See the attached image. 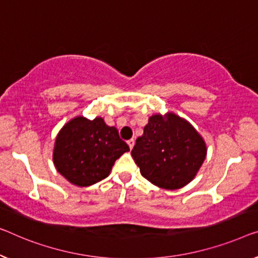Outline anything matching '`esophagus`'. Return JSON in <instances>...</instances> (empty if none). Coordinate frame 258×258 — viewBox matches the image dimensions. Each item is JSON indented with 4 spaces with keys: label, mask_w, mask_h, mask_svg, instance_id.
<instances>
[{
    "label": "esophagus",
    "mask_w": 258,
    "mask_h": 258,
    "mask_svg": "<svg viewBox=\"0 0 258 258\" xmlns=\"http://www.w3.org/2000/svg\"><path fill=\"white\" fill-rule=\"evenodd\" d=\"M134 144H136V140H134V139H131V140L127 141V145H128L130 149H132L134 147Z\"/></svg>",
    "instance_id": "obj_1"
}]
</instances>
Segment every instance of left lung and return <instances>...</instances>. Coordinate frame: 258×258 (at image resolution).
Instances as JSON below:
<instances>
[{
    "label": "left lung",
    "instance_id": "8db88e82",
    "mask_svg": "<svg viewBox=\"0 0 258 258\" xmlns=\"http://www.w3.org/2000/svg\"><path fill=\"white\" fill-rule=\"evenodd\" d=\"M131 154L146 179L162 189L177 190L196 177L207 148L186 119L167 112L149 117Z\"/></svg>",
    "mask_w": 258,
    "mask_h": 258
}]
</instances>
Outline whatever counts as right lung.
Wrapping results in <instances>:
<instances>
[{
  "mask_svg": "<svg viewBox=\"0 0 258 258\" xmlns=\"http://www.w3.org/2000/svg\"><path fill=\"white\" fill-rule=\"evenodd\" d=\"M130 147L119 138L114 126L102 117L73 118L55 138L53 163L69 183L89 186L110 175L116 160Z\"/></svg>",
  "mask_w": 258,
  "mask_h": 258,
  "instance_id": "obj_1",
  "label": "right lung"
}]
</instances>
